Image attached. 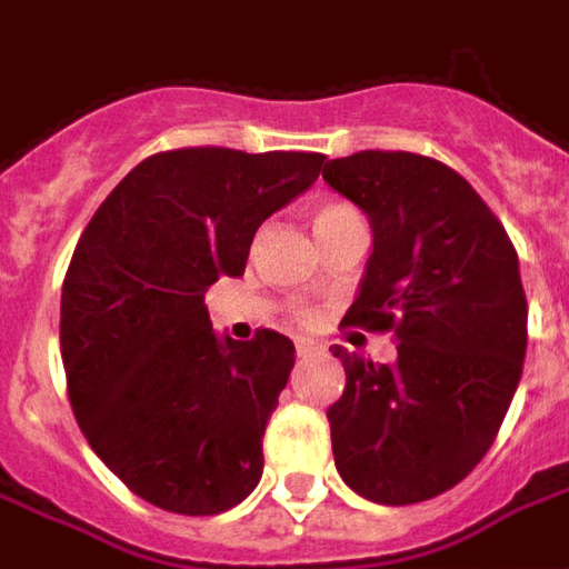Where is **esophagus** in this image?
I'll list each match as a JSON object with an SVG mask.
<instances>
[{"mask_svg":"<svg viewBox=\"0 0 569 569\" xmlns=\"http://www.w3.org/2000/svg\"><path fill=\"white\" fill-rule=\"evenodd\" d=\"M296 353L301 359L313 357V353H320V345H317V341H310V338H298V341H296Z\"/></svg>","mask_w":569,"mask_h":569,"instance_id":"1","label":"esophagus"}]
</instances>
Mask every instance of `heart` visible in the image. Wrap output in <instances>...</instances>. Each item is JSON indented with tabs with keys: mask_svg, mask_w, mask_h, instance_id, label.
<instances>
[{
	"mask_svg": "<svg viewBox=\"0 0 569 569\" xmlns=\"http://www.w3.org/2000/svg\"><path fill=\"white\" fill-rule=\"evenodd\" d=\"M353 219H359V212L350 203H345V200H326V203H320L313 210V228H317V234H326V231H332V228L345 222H353Z\"/></svg>",
	"mask_w": 569,
	"mask_h": 569,
	"instance_id": "obj_1",
	"label": "heart"
}]
</instances>
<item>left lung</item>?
<instances>
[{
    "label": "left lung",
    "mask_w": 569,
    "mask_h": 569,
    "mask_svg": "<svg viewBox=\"0 0 569 569\" xmlns=\"http://www.w3.org/2000/svg\"><path fill=\"white\" fill-rule=\"evenodd\" d=\"M322 179L369 216L371 256L347 322L396 329L393 366L347 353L329 408L338 476L383 506L463 481L521 381L527 298L518 252L463 176L411 151H357Z\"/></svg>",
    "instance_id": "1"
}]
</instances>
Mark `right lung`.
<instances>
[{
  "mask_svg": "<svg viewBox=\"0 0 569 569\" xmlns=\"http://www.w3.org/2000/svg\"><path fill=\"white\" fill-rule=\"evenodd\" d=\"M317 151L176 149L137 163L69 261L60 353L97 457L158 509L219 515L259 485L296 345L212 332L203 292L247 271L259 224L308 191Z\"/></svg>",
  "mask_w": 569,
  "mask_h": 569,
  "instance_id": "add662e5",
  "label": "right lung"
}]
</instances>
